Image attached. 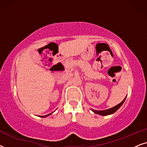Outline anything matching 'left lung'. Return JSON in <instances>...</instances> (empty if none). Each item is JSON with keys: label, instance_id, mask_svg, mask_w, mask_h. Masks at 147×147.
<instances>
[{"label": "left lung", "instance_id": "1", "mask_svg": "<svg viewBox=\"0 0 147 147\" xmlns=\"http://www.w3.org/2000/svg\"><path fill=\"white\" fill-rule=\"evenodd\" d=\"M126 97H125L124 100H123L122 102L119 103L116 106L111 107V108H109V109H105V110H103V111H98V110H94V109H92L91 110L93 111L95 113H97V114H99V115H101V116H107V115H110V114H112V113H115L116 111L118 110V109L120 108V107L122 106V105L124 103L125 99H126Z\"/></svg>", "mask_w": 147, "mask_h": 147}]
</instances>
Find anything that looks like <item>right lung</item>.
<instances>
[{
    "mask_svg": "<svg viewBox=\"0 0 147 147\" xmlns=\"http://www.w3.org/2000/svg\"><path fill=\"white\" fill-rule=\"evenodd\" d=\"M52 114V113H50V114H48V115H46V116H40V117L41 118H45V117H47V116H50V115H51Z\"/></svg>",
    "mask_w": 147,
    "mask_h": 147,
    "instance_id": "add662e5",
    "label": "right lung"
}]
</instances>
